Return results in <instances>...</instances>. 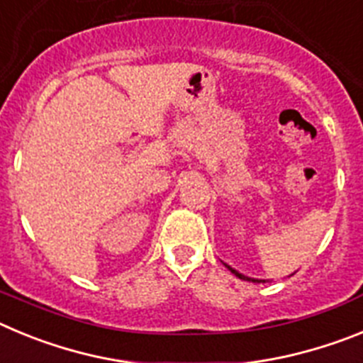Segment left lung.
Instances as JSON below:
<instances>
[{"label": "left lung", "instance_id": "1", "mask_svg": "<svg viewBox=\"0 0 363 363\" xmlns=\"http://www.w3.org/2000/svg\"><path fill=\"white\" fill-rule=\"evenodd\" d=\"M225 267H227V269H229V271H230V272H233L234 277H238V278H240V280H247V281H255V284H259V281H264V284H265V280H256V278H249V277H245V274H242V272H238V271H236V269L229 267V265H225Z\"/></svg>", "mask_w": 363, "mask_h": 363}]
</instances>
